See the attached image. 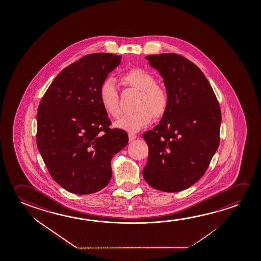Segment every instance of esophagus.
Returning <instances> with one entry per match:
<instances>
[{
    "label": "esophagus",
    "instance_id": "1",
    "mask_svg": "<svg viewBox=\"0 0 261 261\" xmlns=\"http://www.w3.org/2000/svg\"><path fill=\"white\" fill-rule=\"evenodd\" d=\"M128 138H129V141L135 140V139H136V138H137V136H136V135H135V134H133V133H129Z\"/></svg>",
    "mask_w": 261,
    "mask_h": 261
}]
</instances>
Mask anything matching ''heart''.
Listing matches in <instances>:
<instances>
[{
    "label": "heart",
    "instance_id": "1",
    "mask_svg": "<svg viewBox=\"0 0 261 261\" xmlns=\"http://www.w3.org/2000/svg\"><path fill=\"white\" fill-rule=\"evenodd\" d=\"M125 84L140 91L137 110L124 115L116 122V126L128 132H137L152 122V116H160L168 106V94L165 88L155 84V77L142 68H133L122 76ZM100 102L105 111L117 118L121 115L119 96L116 82L107 79L99 88Z\"/></svg>",
    "mask_w": 261,
    "mask_h": 261
}]
</instances>
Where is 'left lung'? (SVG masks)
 <instances>
[{
  "label": "left lung",
  "instance_id": "1",
  "mask_svg": "<svg viewBox=\"0 0 261 261\" xmlns=\"http://www.w3.org/2000/svg\"><path fill=\"white\" fill-rule=\"evenodd\" d=\"M160 73L168 106L159 124L144 133L148 145L143 170L152 188L175 193L191 187L208 168L220 143V105L201 69L174 53L145 57Z\"/></svg>",
  "mask_w": 261,
  "mask_h": 261
}]
</instances>
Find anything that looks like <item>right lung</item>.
<instances>
[{"label": "right lung", "mask_w": 261, "mask_h": 261, "mask_svg": "<svg viewBox=\"0 0 261 261\" xmlns=\"http://www.w3.org/2000/svg\"><path fill=\"white\" fill-rule=\"evenodd\" d=\"M122 57L94 53L65 68L40 101L36 141L48 173L70 193L90 194L109 185L111 160L128 143L127 133L109 128L99 88Z\"/></svg>", "instance_id": "right-lung-1"}]
</instances>
